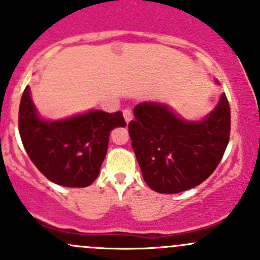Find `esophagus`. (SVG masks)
I'll list each match as a JSON object with an SVG mask.
<instances>
[{"label": "esophagus", "mask_w": 260, "mask_h": 260, "mask_svg": "<svg viewBox=\"0 0 260 260\" xmlns=\"http://www.w3.org/2000/svg\"><path fill=\"white\" fill-rule=\"evenodd\" d=\"M123 117H124V119H125V122H129L131 119H132V117H133V114H132V112H131V109H124V111H123Z\"/></svg>", "instance_id": "obj_1"}]
</instances>
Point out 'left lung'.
<instances>
[{
	"label": "left lung",
	"instance_id": "8db88e82",
	"mask_svg": "<svg viewBox=\"0 0 260 260\" xmlns=\"http://www.w3.org/2000/svg\"><path fill=\"white\" fill-rule=\"evenodd\" d=\"M128 124L143 180L159 193L200 185L221 161L230 137V107L225 94L201 122H187L158 103H141Z\"/></svg>",
	"mask_w": 260,
	"mask_h": 260
}]
</instances>
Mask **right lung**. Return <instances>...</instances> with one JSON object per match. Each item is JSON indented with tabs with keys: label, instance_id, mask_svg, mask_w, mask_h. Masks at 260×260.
I'll return each mask as SVG.
<instances>
[{
	"label": "right lung",
	"instance_id": "obj_1",
	"mask_svg": "<svg viewBox=\"0 0 260 260\" xmlns=\"http://www.w3.org/2000/svg\"><path fill=\"white\" fill-rule=\"evenodd\" d=\"M124 125L122 112L90 111L56 122L41 119L28 85L18 109V131L28 157L46 179L65 187L93 183L106 158L109 133Z\"/></svg>",
	"mask_w": 260,
	"mask_h": 260
}]
</instances>
